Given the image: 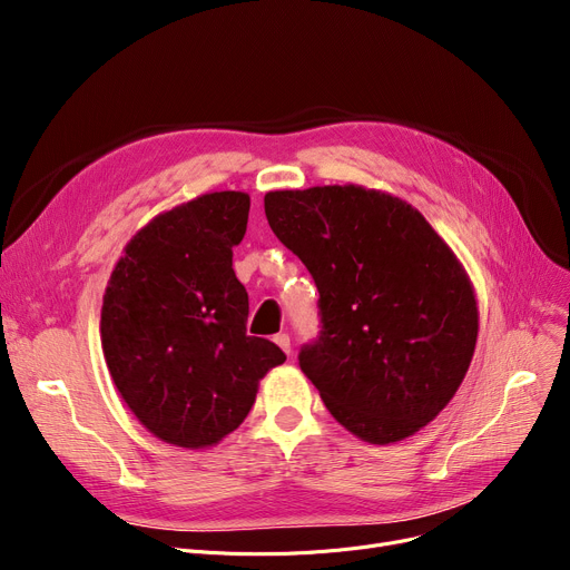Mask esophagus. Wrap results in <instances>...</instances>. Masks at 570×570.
<instances>
[{
  "label": "esophagus",
  "mask_w": 570,
  "mask_h": 570,
  "mask_svg": "<svg viewBox=\"0 0 570 570\" xmlns=\"http://www.w3.org/2000/svg\"><path fill=\"white\" fill-rule=\"evenodd\" d=\"M275 344L284 351V353H288L291 355V337L286 335V333H279V335H275Z\"/></svg>",
  "instance_id": "34e87169"
}]
</instances>
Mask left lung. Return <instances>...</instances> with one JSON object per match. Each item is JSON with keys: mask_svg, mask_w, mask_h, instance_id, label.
Wrapping results in <instances>:
<instances>
[{"mask_svg": "<svg viewBox=\"0 0 570 570\" xmlns=\"http://www.w3.org/2000/svg\"><path fill=\"white\" fill-rule=\"evenodd\" d=\"M265 217L318 288L321 331L297 361L335 421L379 445L434 421L478 337L451 247L409 203L353 185L269 191Z\"/></svg>", "mask_w": 570, "mask_h": 570, "instance_id": "1", "label": "left lung"}]
</instances>
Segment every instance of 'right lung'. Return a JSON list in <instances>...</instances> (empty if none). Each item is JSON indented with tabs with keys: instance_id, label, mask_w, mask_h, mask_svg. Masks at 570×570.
Wrapping results in <instances>:
<instances>
[{
	"instance_id": "add662e5",
	"label": "right lung",
	"mask_w": 570,
	"mask_h": 570,
	"mask_svg": "<svg viewBox=\"0 0 570 570\" xmlns=\"http://www.w3.org/2000/svg\"><path fill=\"white\" fill-rule=\"evenodd\" d=\"M249 196L215 191L159 215L117 261L101 346L119 395L166 443L205 448L237 430L284 351L247 335L249 295L233 269Z\"/></svg>"
}]
</instances>
